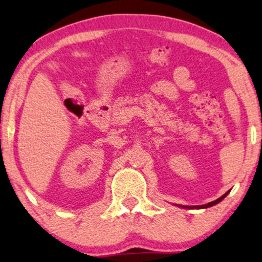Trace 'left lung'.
<instances>
[{
  "label": "left lung",
  "instance_id": "obj_1",
  "mask_svg": "<svg viewBox=\"0 0 262 262\" xmlns=\"http://www.w3.org/2000/svg\"><path fill=\"white\" fill-rule=\"evenodd\" d=\"M228 192H230V191H228ZM228 192H226V193H225L224 196H221L220 198H217L216 201H214V202H210V203H208V204H203V205H196V207H184V208H196V209H201V208H209V207H213V205L217 204V203H219V202L223 201L224 198L226 197L227 194H228Z\"/></svg>",
  "mask_w": 262,
  "mask_h": 262
}]
</instances>
